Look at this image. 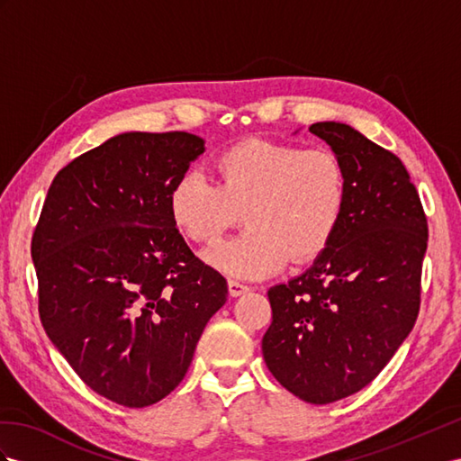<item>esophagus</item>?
Masks as SVG:
<instances>
[{
  "mask_svg": "<svg viewBox=\"0 0 461 461\" xmlns=\"http://www.w3.org/2000/svg\"><path fill=\"white\" fill-rule=\"evenodd\" d=\"M228 292H230L231 298H240V296H243V294L249 292V286L240 285V282H235V280H230L228 282Z\"/></svg>",
  "mask_w": 461,
  "mask_h": 461,
  "instance_id": "1",
  "label": "esophagus"
}]
</instances>
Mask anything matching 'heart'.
I'll return each mask as SVG.
<instances>
[{
  "mask_svg": "<svg viewBox=\"0 0 461 461\" xmlns=\"http://www.w3.org/2000/svg\"><path fill=\"white\" fill-rule=\"evenodd\" d=\"M218 185L188 169L169 188L173 226L193 243H212L243 218L249 228L212 247L206 263L255 280L275 275L290 257L308 263L339 231L347 208V175L327 148L245 140L214 161Z\"/></svg>",
  "mask_w": 461,
  "mask_h": 461,
  "instance_id": "b5f03b06",
  "label": "heart"
}]
</instances>
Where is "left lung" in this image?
I'll return each instance as SVG.
<instances>
[{
  "mask_svg": "<svg viewBox=\"0 0 461 461\" xmlns=\"http://www.w3.org/2000/svg\"><path fill=\"white\" fill-rule=\"evenodd\" d=\"M347 175V208L327 249L268 290L263 358L282 387L313 405L360 392L417 321L429 228L397 156L348 124L310 126Z\"/></svg>",
  "mask_w": 461,
  "mask_h": 461,
  "instance_id": "1",
  "label": "left lung"
}]
</instances>
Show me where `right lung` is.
I'll return each instance as SVG.
<instances>
[{
    "instance_id": "right-lung-1",
    "label": "right lung",
    "mask_w": 461,
    "mask_h": 461,
    "mask_svg": "<svg viewBox=\"0 0 461 461\" xmlns=\"http://www.w3.org/2000/svg\"><path fill=\"white\" fill-rule=\"evenodd\" d=\"M188 132H124L54 176L31 255L39 313L93 392L124 407L181 384L226 278L193 255L169 218L176 176L204 153Z\"/></svg>"
}]
</instances>
